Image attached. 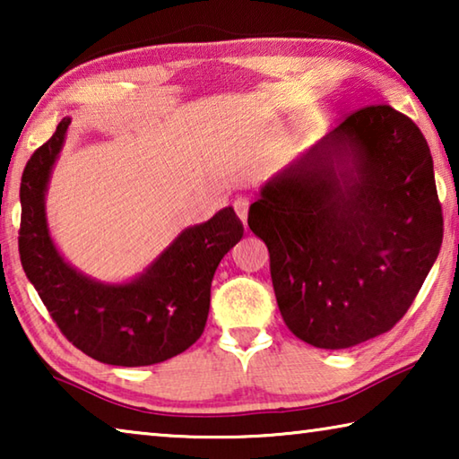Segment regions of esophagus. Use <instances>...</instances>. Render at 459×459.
Instances as JSON below:
<instances>
[{
  "label": "esophagus",
  "instance_id": "obj_1",
  "mask_svg": "<svg viewBox=\"0 0 459 459\" xmlns=\"http://www.w3.org/2000/svg\"><path fill=\"white\" fill-rule=\"evenodd\" d=\"M232 208H235V212L238 214V219L245 222V227H247V212H248V200L245 198V196H240V198H237L235 202H232Z\"/></svg>",
  "mask_w": 459,
  "mask_h": 459
}]
</instances>
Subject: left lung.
I'll return each instance as SVG.
<instances>
[{"mask_svg":"<svg viewBox=\"0 0 459 459\" xmlns=\"http://www.w3.org/2000/svg\"><path fill=\"white\" fill-rule=\"evenodd\" d=\"M283 322L316 348L377 338L413 304L439 255L444 214L427 139L391 105H367L261 190Z\"/></svg>","mask_w":459,"mask_h":459,"instance_id":"8db88e82","label":"left lung"}]
</instances>
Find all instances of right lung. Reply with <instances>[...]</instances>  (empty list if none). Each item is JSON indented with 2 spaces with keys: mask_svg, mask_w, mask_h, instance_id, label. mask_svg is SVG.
I'll return each mask as SVG.
<instances>
[{
  "mask_svg": "<svg viewBox=\"0 0 459 459\" xmlns=\"http://www.w3.org/2000/svg\"><path fill=\"white\" fill-rule=\"evenodd\" d=\"M71 119L28 160L20 184L22 267L54 324L73 346L115 367H147L184 352L204 332L211 283L221 259L243 238L232 208L186 229L142 277L105 285L60 257L48 235L44 192Z\"/></svg>",
  "mask_w": 459,
  "mask_h": 459,
  "instance_id": "obj_1",
  "label": "right lung"
}]
</instances>
